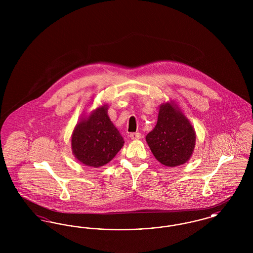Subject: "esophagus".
<instances>
[{
	"label": "esophagus",
	"instance_id": "esophagus-1",
	"mask_svg": "<svg viewBox=\"0 0 253 253\" xmlns=\"http://www.w3.org/2000/svg\"><path fill=\"white\" fill-rule=\"evenodd\" d=\"M130 137H131V139H139L141 137V133L140 132H131Z\"/></svg>",
	"mask_w": 253,
	"mask_h": 253
}]
</instances>
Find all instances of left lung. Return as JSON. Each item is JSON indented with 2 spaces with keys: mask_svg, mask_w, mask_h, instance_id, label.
I'll use <instances>...</instances> for the list:
<instances>
[{
  "mask_svg": "<svg viewBox=\"0 0 253 253\" xmlns=\"http://www.w3.org/2000/svg\"><path fill=\"white\" fill-rule=\"evenodd\" d=\"M146 141L157 160L169 167L184 164L193 155L195 132L186 117L171 104L161 105L155 129Z\"/></svg>",
  "mask_w": 253,
  "mask_h": 253,
  "instance_id": "8db88e82",
  "label": "left lung"
}]
</instances>
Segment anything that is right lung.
<instances>
[{
    "mask_svg": "<svg viewBox=\"0 0 253 253\" xmlns=\"http://www.w3.org/2000/svg\"><path fill=\"white\" fill-rule=\"evenodd\" d=\"M124 143L120 132L110 121L107 107L96 109L88 120L79 123L72 134L75 157L85 165L98 168L107 164Z\"/></svg>",
    "mask_w": 253,
    "mask_h": 253,
    "instance_id": "1",
    "label": "right lung"
}]
</instances>
